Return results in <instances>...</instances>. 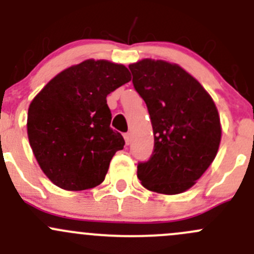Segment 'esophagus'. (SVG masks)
I'll list each match as a JSON object with an SVG mask.
<instances>
[{
  "mask_svg": "<svg viewBox=\"0 0 254 254\" xmlns=\"http://www.w3.org/2000/svg\"><path fill=\"white\" fill-rule=\"evenodd\" d=\"M124 139H125V142H127V145H129V143L131 142V134H130V132H127V134L124 135Z\"/></svg>",
  "mask_w": 254,
  "mask_h": 254,
  "instance_id": "1",
  "label": "esophagus"
}]
</instances>
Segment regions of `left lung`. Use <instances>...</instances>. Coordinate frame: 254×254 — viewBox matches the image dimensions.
I'll list each match as a JSON object with an SVG mask.
<instances>
[{
  "instance_id": "1",
  "label": "left lung",
  "mask_w": 254,
  "mask_h": 254,
  "mask_svg": "<svg viewBox=\"0 0 254 254\" xmlns=\"http://www.w3.org/2000/svg\"><path fill=\"white\" fill-rule=\"evenodd\" d=\"M129 68L155 137L151 157L137 163V177L151 191L183 193L203 176L219 150L221 125L214 101L176 64L143 59Z\"/></svg>"
}]
</instances>
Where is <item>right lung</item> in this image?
I'll return each instance as SVG.
<instances>
[{
	"mask_svg": "<svg viewBox=\"0 0 254 254\" xmlns=\"http://www.w3.org/2000/svg\"><path fill=\"white\" fill-rule=\"evenodd\" d=\"M131 79L106 60H86L55 76L28 109V139L45 176L66 190L101 184L125 141L111 127L107 96Z\"/></svg>",
	"mask_w": 254,
	"mask_h": 254,
	"instance_id": "right-lung-1",
	"label": "right lung"
}]
</instances>
